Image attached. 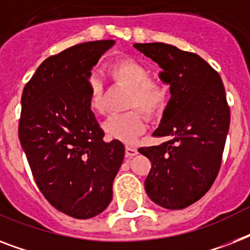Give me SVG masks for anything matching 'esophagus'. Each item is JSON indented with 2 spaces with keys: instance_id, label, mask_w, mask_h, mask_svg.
<instances>
[{
  "instance_id": "esophagus-1",
  "label": "esophagus",
  "mask_w": 250,
  "mask_h": 250,
  "mask_svg": "<svg viewBox=\"0 0 250 250\" xmlns=\"http://www.w3.org/2000/svg\"><path fill=\"white\" fill-rule=\"evenodd\" d=\"M137 154V149L135 146H131V145H127L125 146V157L127 158H132Z\"/></svg>"
}]
</instances>
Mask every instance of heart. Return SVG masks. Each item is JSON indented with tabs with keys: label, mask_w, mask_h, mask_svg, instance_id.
I'll use <instances>...</instances> for the list:
<instances>
[{
	"label": "heart",
	"mask_w": 250,
	"mask_h": 250,
	"mask_svg": "<svg viewBox=\"0 0 250 250\" xmlns=\"http://www.w3.org/2000/svg\"><path fill=\"white\" fill-rule=\"evenodd\" d=\"M107 75L114 84L128 89L125 109L132 110L110 117L104 123V131L111 139L132 144L146 127L141 111L150 119L164 113L168 102L170 86L165 80L150 78L149 68L131 58L110 64ZM88 106L96 114L106 111L105 83L96 74L88 78Z\"/></svg>",
	"instance_id": "1"
}]
</instances>
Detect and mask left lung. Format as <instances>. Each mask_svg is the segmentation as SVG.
I'll list each match as a JSON object with an SVG mask.
<instances>
[{
  "instance_id": "left-lung-1",
  "label": "left lung",
  "mask_w": 250,
  "mask_h": 250,
  "mask_svg": "<svg viewBox=\"0 0 250 250\" xmlns=\"http://www.w3.org/2000/svg\"><path fill=\"white\" fill-rule=\"evenodd\" d=\"M133 46L164 70L160 78L170 84L171 93L153 133L167 141L139 149L152 162L145 190L165 209H184L210 189L221 168L229 128L225 86L219 74L194 53L164 42Z\"/></svg>"
}]
</instances>
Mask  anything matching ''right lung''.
<instances>
[{"label":"right lung","mask_w":250,"mask_h":250,"mask_svg":"<svg viewBox=\"0 0 250 250\" xmlns=\"http://www.w3.org/2000/svg\"><path fill=\"white\" fill-rule=\"evenodd\" d=\"M114 40L83 42L46 58L21 94L19 140L39 189L57 210L89 219L107 208L125 158L88 106L90 70Z\"/></svg>","instance_id":"obj_1"}]
</instances>
